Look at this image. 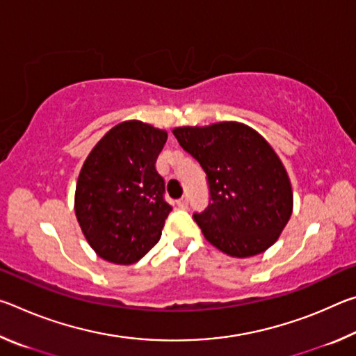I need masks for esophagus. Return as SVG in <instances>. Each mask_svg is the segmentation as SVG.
Listing matches in <instances>:
<instances>
[{"label":"esophagus","instance_id":"esophagus-1","mask_svg":"<svg viewBox=\"0 0 356 356\" xmlns=\"http://www.w3.org/2000/svg\"><path fill=\"white\" fill-rule=\"evenodd\" d=\"M177 206L180 207V209H186L188 207V197H180V200L177 201Z\"/></svg>","mask_w":356,"mask_h":356}]
</instances>
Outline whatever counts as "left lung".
Segmentation results:
<instances>
[{"label":"left lung","mask_w":356,"mask_h":356,"mask_svg":"<svg viewBox=\"0 0 356 356\" xmlns=\"http://www.w3.org/2000/svg\"><path fill=\"white\" fill-rule=\"evenodd\" d=\"M172 134L207 174L210 202L193 215L207 242L238 259L267 251L293 209L291 179L273 147L236 120L176 127Z\"/></svg>","instance_id":"obj_1"}]
</instances>
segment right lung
<instances>
[{"instance_id":"right-lung-1","label":"right lung","mask_w":356,"mask_h":356,"mask_svg":"<svg viewBox=\"0 0 356 356\" xmlns=\"http://www.w3.org/2000/svg\"><path fill=\"white\" fill-rule=\"evenodd\" d=\"M166 130L131 119L106 131L84 160L75 215L99 257L118 265L140 261L161 237L171 206L155 170Z\"/></svg>"}]
</instances>
